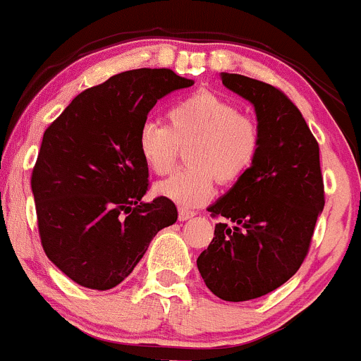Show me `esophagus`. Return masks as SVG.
Masks as SVG:
<instances>
[{
	"label": "esophagus",
	"mask_w": 361,
	"mask_h": 361,
	"mask_svg": "<svg viewBox=\"0 0 361 361\" xmlns=\"http://www.w3.org/2000/svg\"><path fill=\"white\" fill-rule=\"evenodd\" d=\"M193 216H195V212L188 211V209H183V207H181L180 212H178V219H180V221H187V219L193 218Z\"/></svg>",
	"instance_id": "1"
}]
</instances>
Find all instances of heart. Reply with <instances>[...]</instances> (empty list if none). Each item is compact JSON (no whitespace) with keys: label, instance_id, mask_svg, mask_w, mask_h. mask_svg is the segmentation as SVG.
I'll return each mask as SVG.
<instances>
[{"label":"heart","instance_id":"heart-1","mask_svg":"<svg viewBox=\"0 0 361 361\" xmlns=\"http://www.w3.org/2000/svg\"><path fill=\"white\" fill-rule=\"evenodd\" d=\"M261 128L237 105L212 91H197L173 104L168 126L145 123L138 150L152 173L168 174L187 149V169L161 181L155 192L183 209L206 204L216 180L231 185L249 173L261 150Z\"/></svg>","mask_w":361,"mask_h":361}]
</instances>
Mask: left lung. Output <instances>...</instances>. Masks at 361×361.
<instances>
[{
	"label": "left lung",
	"instance_id": "left-lung-1",
	"mask_svg": "<svg viewBox=\"0 0 361 361\" xmlns=\"http://www.w3.org/2000/svg\"><path fill=\"white\" fill-rule=\"evenodd\" d=\"M221 81L254 105L263 142L249 173L207 209L225 221L197 268L212 294L238 302L279 289L299 270L325 195L320 149L299 109L257 79L221 72Z\"/></svg>",
	"mask_w": 361,
	"mask_h": 361
}]
</instances>
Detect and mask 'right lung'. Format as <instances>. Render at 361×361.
I'll use <instances>...</instances> for the list:
<instances>
[{
  "instance_id": "add662e5",
  "label": "right lung",
  "mask_w": 361,
  "mask_h": 361,
  "mask_svg": "<svg viewBox=\"0 0 361 361\" xmlns=\"http://www.w3.org/2000/svg\"><path fill=\"white\" fill-rule=\"evenodd\" d=\"M192 85L171 69L121 72L79 93L44 131L30 176L37 228L48 259L79 286H119L176 223L171 200H142L138 133L157 100Z\"/></svg>"
}]
</instances>
